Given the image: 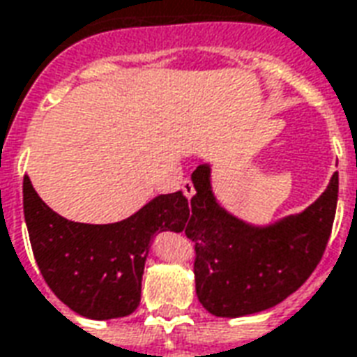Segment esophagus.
I'll use <instances>...</instances> for the list:
<instances>
[{
  "label": "esophagus",
  "mask_w": 357,
  "mask_h": 357,
  "mask_svg": "<svg viewBox=\"0 0 357 357\" xmlns=\"http://www.w3.org/2000/svg\"><path fill=\"white\" fill-rule=\"evenodd\" d=\"M181 191H183V195H185L187 199H191V197H193V195H195L193 183H191L189 179H185V181L181 183Z\"/></svg>",
  "instance_id": "1"
}]
</instances>
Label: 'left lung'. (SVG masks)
I'll return each mask as SVG.
<instances>
[{
  "mask_svg": "<svg viewBox=\"0 0 357 357\" xmlns=\"http://www.w3.org/2000/svg\"><path fill=\"white\" fill-rule=\"evenodd\" d=\"M210 164L191 174L195 195L185 235L195 243V287L216 317H243L277 306L321 260L338 199V172L306 210L255 225L218 202Z\"/></svg>",
  "mask_w": 357,
  "mask_h": 357,
  "instance_id": "8db88e82",
  "label": "left lung"
}]
</instances>
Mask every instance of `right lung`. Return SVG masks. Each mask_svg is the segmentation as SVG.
Segmentation results:
<instances>
[{
    "instance_id": "add662e5",
    "label": "right lung",
    "mask_w": 357,
    "mask_h": 357,
    "mask_svg": "<svg viewBox=\"0 0 357 357\" xmlns=\"http://www.w3.org/2000/svg\"><path fill=\"white\" fill-rule=\"evenodd\" d=\"M30 245L45 283L63 304L89 319L135 312L151 241L158 231H183L189 202L181 191L158 195L116 224H78L45 204L30 179L22 183Z\"/></svg>"
}]
</instances>
